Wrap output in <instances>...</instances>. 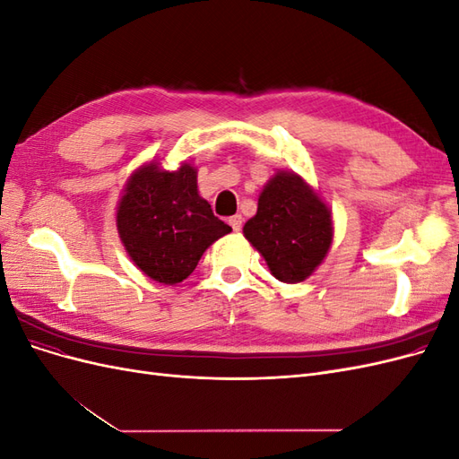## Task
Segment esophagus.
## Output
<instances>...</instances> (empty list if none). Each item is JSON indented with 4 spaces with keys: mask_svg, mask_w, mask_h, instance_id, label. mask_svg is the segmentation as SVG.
<instances>
[{
    "mask_svg": "<svg viewBox=\"0 0 459 459\" xmlns=\"http://www.w3.org/2000/svg\"><path fill=\"white\" fill-rule=\"evenodd\" d=\"M228 221H230V226H231L233 231H239L241 226H243V216H241V214H235V216H231Z\"/></svg>",
    "mask_w": 459,
    "mask_h": 459,
    "instance_id": "34e87169",
    "label": "esophagus"
}]
</instances>
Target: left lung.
I'll list each match as a JSON object with an SVG mask.
<instances>
[{
	"label": "left lung",
	"instance_id": "1",
	"mask_svg": "<svg viewBox=\"0 0 459 459\" xmlns=\"http://www.w3.org/2000/svg\"><path fill=\"white\" fill-rule=\"evenodd\" d=\"M243 235L275 280L300 283L329 253L331 208L302 176L280 170L260 191L256 214L243 226Z\"/></svg>",
	"mask_w": 459,
	"mask_h": 459
}]
</instances>
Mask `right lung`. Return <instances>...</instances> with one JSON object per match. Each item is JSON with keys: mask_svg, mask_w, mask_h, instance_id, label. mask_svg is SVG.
Returning <instances> with one entry per match:
<instances>
[{"mask_svg": "<svg viewBox=\"0 0 459 459\" xmlns=\"http://www.w3.org/2000/svg\"><path fill=\"white\" fill-rule=\"evenodd\" d=\"M117 230L130 260L149 280L182 283L203 253L231 228L199 195L197 169L164 170L155 160L128 178L117 206Z\"/></svg>", "mask_w": 459, "mask_h": 459, "instance_id": "1", "label": "right lung"}]
</instances>
